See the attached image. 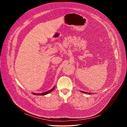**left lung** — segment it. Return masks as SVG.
Returning a JSON list of instances; mask_svg holds the SVG:
<instances>
[{
  "mask_svg": "<svg viewBox=\"0 0 127 127\" xmlns=\"http://www.w3.org/2000/svg\"><path fill=\"white\" fill-rule=\"evenodd\" d=\"M82 92V93H85V94H91V93H87V92H83V91H80Z\"/></svg>",
  "mask_w": 127,
  "mask_h": 127,
  "instance_id": "left-lung-1",
  "label": "left lung"
}]
</instances>
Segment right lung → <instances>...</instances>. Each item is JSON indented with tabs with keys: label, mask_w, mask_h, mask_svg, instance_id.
<instances>
[{
	"label": "right lung",
	"mask_w": 127,
	"mask_h": 127,
	"mask_svg": "<svg viewBox=\"0 0 127 127\" xmlns=\"http://www.w3.org/2000/svg\"><path fill=\"white\" fill-rule=\"evenodd\" d=\"M55 86L53 87L52 88H51V89L50 90H49L47 92H43V93H32L34 95H47L48 94H49V93H50V92H51L52 91H53L55 90Z\"/></svg>",
	"instance_id": "right-lung-1"
}]
</instances>
